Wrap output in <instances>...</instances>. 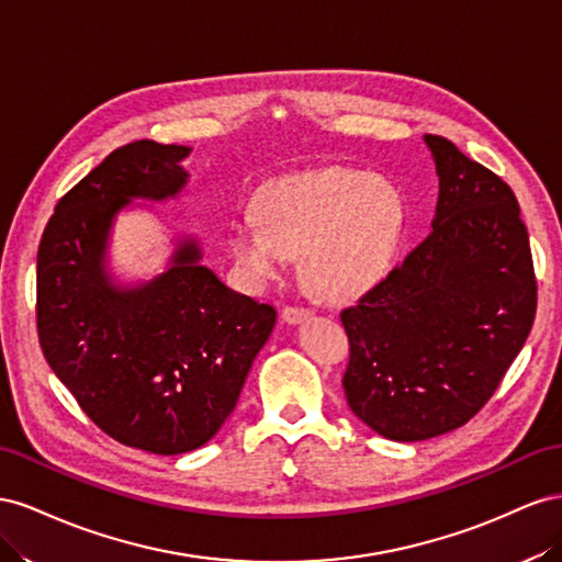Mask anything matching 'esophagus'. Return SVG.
I'll use <instances>...</instances> for the list:
<instances>
[{"instance_id": "obj_1", "label": "esophagus", "mask_w": 562, "mask_h": 562, "mask_svg": "<svg viewBox=\"0 0 562 562\" xmlns=\"http://www.w3.org/2000/svg\"><path fill=\"white\" fill-rule=\"evenodd\" d=\"M313 315V311H308V308H296V306H290V308H284L282 311V319L286 325H301L303 319H308Z\"/></svg>"}]
</instances>
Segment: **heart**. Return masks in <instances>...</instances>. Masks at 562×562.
<instances>
[{
  "mask_svg": "<svg viewBox=\"0 0 562 562\" xmlns=\"http://www.w3.org/2000/svg\"><path fill=\"white\" fill-rule=\"evenodd\" d=\"M405 226V200L386 179L325 167L286 173L259 192V218L231 223V254L249 282L278 278L290 256L331 301L360 296L386 276Z\"/></svg>",
  "mask_w": 562,
  "mask_h": 562,
  "instance_id": "obj_1",
  "label": "heart"
}]
</instances>
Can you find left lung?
Masks as SVG:
<instances>
[{"label": "left lung", "instance_id": "8db88e82", "mask_svg": "<svg viewBox=\"0 0 562 562\" xmlns=\"http://www.w3.org/2000/svg\"><path fill=\"white\" fill-rule=\"evenodd\" d=\"M438 173L430 233L341 313L352 414L397 442L450 432L483 409L537 313L530 237L513 190L452 140L424 136Z\"/></svg>", "mask_w": 562, "mask_h": 562}]
</instances>
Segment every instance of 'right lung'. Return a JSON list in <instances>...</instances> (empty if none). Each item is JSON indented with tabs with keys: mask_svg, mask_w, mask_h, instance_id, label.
<instances>
[{
	"mask_svg": "<svg viewBox=\"0 0 562 562\" xmlns=\"http://www.w3.org/2000/svg\"><path fill=\"white\" fill-rule=\"evenodd\" d=\"M190 153L155 140L110 153L56 204L37 251L46 362L110 438L165 457L198 450L226 424L278 317L223 284L188 233L150 280L110 270L117 216L179 198Z\"/></svg>",
	"mask_w": 562,
	"mask_h": 562,
	"instance_id": "right-lung-1",
	"label": "right lung"
}]
</instances>
